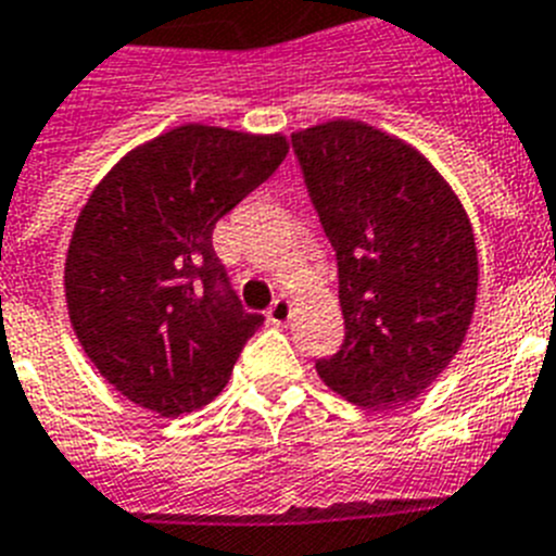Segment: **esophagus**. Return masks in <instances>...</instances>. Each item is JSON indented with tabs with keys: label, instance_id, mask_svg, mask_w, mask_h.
Segmentation results:
<instances>
[{
	"label": "esophagus",
	"instance_id": "34e87169",
	"mask_svg": "<svg viewBox=\"0 0 556 556\" xmlns=\"http://www.w3.org/2000/svg\"><path fill=\"white\" fill-rule=\"evenodd\" d=\"M291 316H293L291 302L282 296H279L271 307H268V321H271V325H288V321H291Z\"/></svg>",
	"mask_w": 556,
	"mask_h": 556
}]
</instances>
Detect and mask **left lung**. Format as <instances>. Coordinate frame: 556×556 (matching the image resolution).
Listing matches in <instances>:
<instances>
[{
    "label": "left lung",
    "instance_id": "left-lung-1",
    "mask_svg": "<svg viewBox=\"0 0 556 556\" xmlns=\"http://www.w3.org/2000/svg\"><path fill=\"white\" fill-rule=\"evenodd\" d=\"M291 139L344 313V344L318 361V378L371 412L408 403L470 330L479 251L465 204L425 153L369 123L327 119Z\"/></svg>",
    "mask_w": 556,
    "mask_h": 556
}]
</instances>
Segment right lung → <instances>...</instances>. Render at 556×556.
<instances>
[{
  "label": "right lung",
  "instance_id": "right-lung-1",
  "mask_svg": "<svg viewBox=\"0 0 556 556\" xmlns=\"http://www.w3.org/2000/svg\"><path fill=\"white\" fill-rule=\"evenodd\" d=\"M288 151L285 134L185 123L137 144L91 190L66 249V311L123 397L181 417L224 392L263 316L226 288L212 229Z\"/></svg>",
  "mask_w": 556,
  "mask_h": 556
}]
</instances>
